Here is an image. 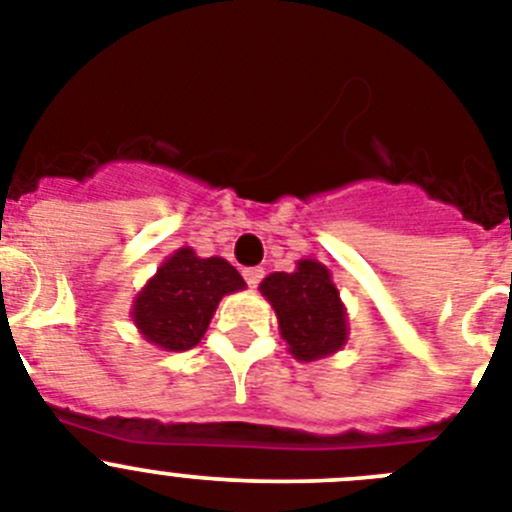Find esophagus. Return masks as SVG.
Masks as SVG:
<instances>
[{
	"label": "esophagus",
	"instance_id": "obj_1",
	"mask_svg": "<svg viewBox=\"0 0 512 512\" xmlns=\"http://www.w3.org/2000/svg\"><path fill=\"white\" fill-rule=\"evenodd\" d=\"M242 275H245V280H247V285H250V288H257V285H260V280H262V275H265V270H262V267H247Z\"/></svg>",
	"mask_w": 512,
	"mask_h": 512
}]
</instances>
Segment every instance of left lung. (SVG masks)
I'll return each instance as SVG.
<instances>
[{
    "instance_id": "obj_1",
    "label": "left lung",
    "mask_w": 512,
    "mask_h": 512,
    "mask_svg": "<svg viewBox=\"0 0 512 512\" xmlns=\"http://www.w3.org/2000/svg\"><path fill=\"white\" fill-rule=\"evenodd\" d=\"M260 293L273 306L280 336L298 362H316L347 344V306L324 262L303 257L293 273L267 275Z\"/></svg>"
}]
</instances>
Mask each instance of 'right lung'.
I'll return each mask as SVG.
<instances>
[{"mask_svg": "<svg viewBox=\"0 0 512 512\" xmlns=\"http://www.w3.org/2000/svg\"><path fill=\"white\" fill-rule=\"evenodd\" d=\"M247 283L224 257H199L181 247L165 257L130 308L142 339L165 352H186L201 342L224 296Z\"/></svg>", "mask_w": 512, "mask_h": 512, "instance_id": "add662e5", "label": "right lung"}]
</instances>
